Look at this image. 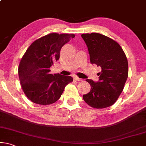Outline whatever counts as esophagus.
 I'll use <instances>...</instances> for the list:
<instances>
[{"label": "esophagus", "instance_id": "1", "mask_svg": "<svg viewBox=\"0 0 146 146\" xmlns=\"http://www.w3.org/2000/svg\"><path fill=\"white\" fill-rule=\"evenodd\" d=\"M73 79H74L75 81H81V80H82V79L79 78V77H78L77 76H73Z\"/></svg>", "mask_w": 146, "mask_h": 146}]
</instances>
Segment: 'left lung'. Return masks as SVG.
<instances>
[{
    "mask_svg": "<svg viewBox=\"0 0 146 146\" xmlns=\"http://www.w3.org/2000/svg\"><path fill=\"white\" fill-rule=\"evenodd\" d=\"M91 64L102 68L99 81L87 79L91 90L83 100L93 108L102 109L115 104L123 91L128 77V63L125 53L117 42L104 35L82 34Z\"/></svg>",
    "mask_w": 146,
    "mask_h": 146,
    "instance_id": "8db88e82",
    "label": "left lung"
}]
</instances>
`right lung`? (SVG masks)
Listing matches in <instances>:
<instances>
[{"instance_id": "obj_1", "label": "right lung", "mask_w": 146, "mask_h": 146, "mask_svg": "<svg viewBox=\"0 0 146 146\" xmlns=\"http://www.w3.org/2000/svg\"><path fill=\"white\" fill-rule=\"evenodd\" d=\"M74 34L50 33L31 44L19 63L18 72L21 87L26 96L35 104L50 105L57 102L71 76L50 74V67L59 60L64 44Z\"/></svg>"}]
</instances>
